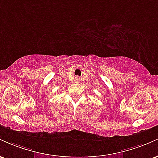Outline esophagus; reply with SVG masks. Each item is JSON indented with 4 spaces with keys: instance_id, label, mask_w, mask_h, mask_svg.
<instances>
[{
    "instance_id": "34e87169",
    "label": "esophagus",
    "mask_w": 158,
    "mask_h": 158,
    "mask_svg": "<svg viewBox=\"0 0 158 158\" xmlns=\"http://www.w3.org/2000/svg\"><path fill=\"white\" fill-rule=\"evenodd\" d=\"M75 81H76V82H77V83H79V82H80V78H79V77H76Z\"/></svg>"
}]
</instances>
